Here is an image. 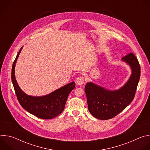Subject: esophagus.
I'll list each match as a JSON object with an SVG mask.
<instances>
[{
	"instance_id": "1",
	"label": "esophagus",
	"mask_w": 150,
	"mask_h": 150,
	"mask_svg": "<svg viewBox=\"0 0 150 150\" xmlns=\"http://www.w3.org/2000/svg\"><path fill=\"white\" fill-rule=\"evenodd\" d=\"M83 82H84V78L83 76H79L76 79V83L78 85H81L83 83Z\"/></svg>"
}]
</instances>
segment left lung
Masks as SVG:
<instances>
[{"mask_svg": "<svg viewBox=\"0 0 150 150\" xmlns=\"http://www.w3.org/2000/svg\"><path fill=\"white\" fill-rule=\"evenodd\" d=\"M129 65L132 74L128 81L117 90H109L93 82H87L85 87L88 110L100 120L112 119L123 111L134 98L140 78L141 68L137 58L130 53L122 58Z\"/></svg>", "mask_w": 150, "mask_h": 150, "instance_id": "left-lung-1", "label": "left lung"}]
</instances>
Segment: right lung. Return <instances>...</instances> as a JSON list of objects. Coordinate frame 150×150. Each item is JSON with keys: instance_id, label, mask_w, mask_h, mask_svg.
Returning a JSON list of instances; mask_svg holds the SVG:
<instances>
[{"instance_id": "right-lung-1", "label": "right lung", "mask_w": 150, "mask_h": 150, "mask_svg": "<svg viewBox=\"0 0 150 150\" xmlns=\"http://www.w3.org/2000/svg\"><path fill=\"white\" fill-rule=\"evenodd\" d=\"M22 49L23 47L21 48L13 62L11 74L12 81L18 100L25 110L36 117L42 119H53L63 111L69 93L75 87V83L70 82L44 96L27 95L19 87L15 76V64Z\"/></svg>"}]
</instances>
